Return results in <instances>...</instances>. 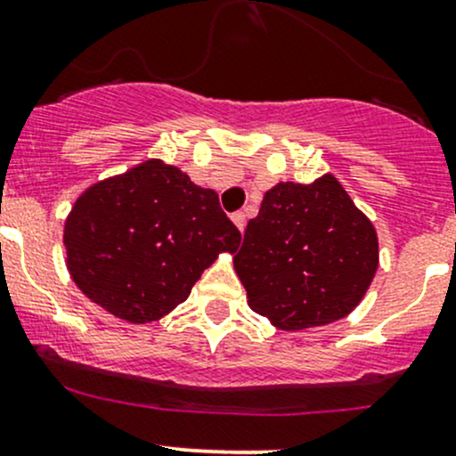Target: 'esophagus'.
Listing matches in <instances>:
<instances>
[{"label":"esophagus","mask_w":456,"mask_h":456,"mask_svg":"<svg viewBox=\"0 0 456 456\" xmlns=\"http://www.w3.org/2000/svg\"><path fill=\"white\" fill-rule=\"evenodd\" d=\"M232 222L239 230H243V228H246V213H243V210H237V213H232Z\"/></svg>","instance_id":"34e87169"}]
</instances>
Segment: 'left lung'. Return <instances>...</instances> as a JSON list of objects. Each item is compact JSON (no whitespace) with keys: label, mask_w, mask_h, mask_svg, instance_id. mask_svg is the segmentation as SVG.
<instances>
[{"label":"left lung","mask_w":456,"mask_h":456,"mask_svg":"<svg viewBox=\"0 0 456 456\" xmlns=\"http://www.w3.org/2000/svg\"><path fill=\"white\" fill-rule=\"evenodd\" d=\"M376 267V230L332 175L269 189L234 254L249 308L281 330L346 317Z\"/></svg>","instance_id":"left-lung-1"}]
</instances>
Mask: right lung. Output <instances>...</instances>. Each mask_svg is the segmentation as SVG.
Wrapping results in <instances>:
<instances>
[{
  "instance_id": "obj_1",
  "label": "right lung",
  "mask_w": 456,
  "mask_h": 456,
  "mask_svg": "<svg viewBox=\"0 0 456 456\" xmlns=\"http://www.w3.org/2000/svg\"><path fill=\"white\" fill-rule=\"evenodd\" d=\"M241 232L178 167L148 160L93 184L65 224L67 267L95 305L132 324L156 322L189 297Z\"/></svg>"
}]
</instances>
